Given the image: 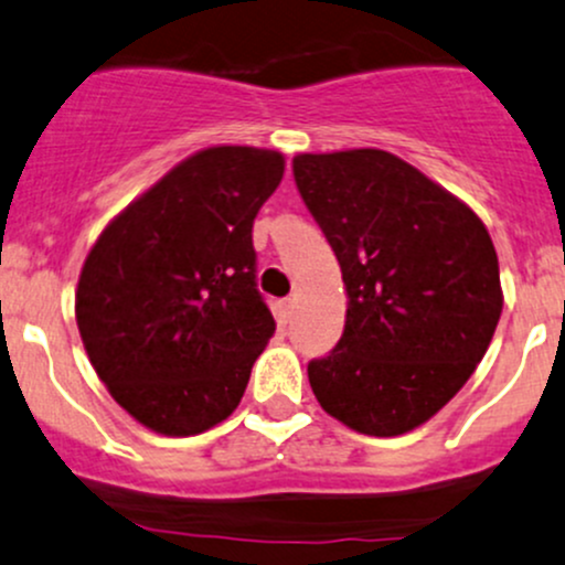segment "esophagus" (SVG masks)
Returning <instances> with one entry per match:
<instances>
[{
	"instance_id": "obj_1",
	"label": "esophagus",
	"mask_w": 565,
	"mask_h": 565,
	"mask_svg": "<svg viewBox=\"0 0 565 565\" xmlns=\"http://www.w3.org/2000/svg\"><path fill=\"white\" fill-rule=\"evenodd\" d=\"M294 315H296V301L294 299L280 301V322H285V326H288V322L294 320Z\"/></svg>"
}]
</instances>
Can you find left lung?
<instances>
[{
  "label": "left lung",
  "mask_w": 565,
  "mask_h": 565,
  "mask_svg": "<svg viewBox=\"0 0 565 565\" xmlns=\"http://www.w3.org/2000/svg\"><path fill=\"white\" fill-rule=\"evenodd\" d=\"M294 175L347 285L344 335L307 367L317 403L360 435L411 433L467 384L497 331L491 234L384 149L296 154Z\"/></svg>",
  "instance_id": "8db88e82"
}]
</instances>
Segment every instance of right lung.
<instances>
[{"mask_svg": "<svg viewBox=\"0 0 565 565\" xmlns=\"http://www.w3.org/2000/svg\"><path fill=\"white\" fill-rule=\"evenodd\" d=\"M285 157L207 146L122 207L82 264L74 315L109 395L146 429L200 435L232 416L275 333L256 290L253 218Z\"/></svg>", "mask_w": 565, "mask_h": 565, "instance_id": "obj_1", "label": "right lung"}]
</instances>
